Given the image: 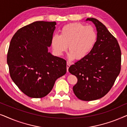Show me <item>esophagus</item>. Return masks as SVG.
<instances>
[{
  "label": "esophagus",
  "instance_id": "34e87169",
  "mask_svg": "<svg viewBox=\"0 0 127 127\" xmlns=\"http://www.w3.org/2000/svg\"><path fill=\"white\" fill-rule=\"evenodd\" d=\"M70 66V62H67V64H66V69H67V72H68V69H69V66Z\"/></svg>",
  "mask_w": 127,
  "mask_h": 127
}]
</instances>
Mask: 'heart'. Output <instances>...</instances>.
Returning <instances> with one entry per match:
<instances>
[{
	"mask_svg": "<svg viewBox=\"0 0 127 127\" xmlns=\"http://www.w3.org/2000/svg\"><path fill=\"white\" fill-rule=\"evenodd\" d=\"M97 40V32L92 26L80 23L64 25L60 34H54L51 39V46L55 54L62 55L67 49L70 60H80L86 56L94 46Z\"/></svg>",
	"mask_w": 127,
	"mask_h": 127,
	"instance_id": "1",
	"label": "heart"
}]
</instances>
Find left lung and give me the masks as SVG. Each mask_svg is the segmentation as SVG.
<instances>
[{
  "mask_svg": "<svg viewBox=\"0 0 127 127\" xmlns=\"http://www.w3.org/2000/svg\"><path fill=\"white\" fill-rule=\"evenodd\" d=\"M97 40L91 51L69 67L77 83L73 87L79 99L90 101L105 96L110 91L121 70V50L117 40L102 22L94 18Z\"/></svg>",
  "mask_w": 127,
  "mask_h": 127,
  "instance_id": "1",
  "label": "left lung"
}]
</instances>
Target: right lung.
Wrapping results in <instances>:
<instances>
[{
	"label": "right lung",
	"instance_id": "add662e5",
	"mask_svg": "<svg viewBox=\"0 0 127 127\" xmlns=\"http://www.w3.org/2000/svg\"><path fill=\"white\" fill-rule=\"evenodd\" d=\"M56 24L34 22L17 31L10 41L7 58L10 76L31 98L46 96L56 80L66 73V61L48 50Z\"/></svg>",
	"mask_w": 127,
	"mask_h": 127
}]
</instances>
